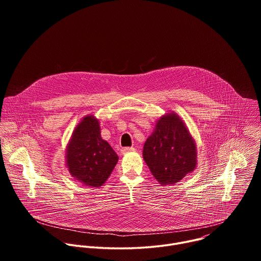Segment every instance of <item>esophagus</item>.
Wrapping results in <instances>:
<instances>
[{
	"instance_id": "esophagus-1",
	"label": "esophagus",
	"mask_w": 261,
	"mask_h": 261,
	"mask_svg": "<svg viewBox=\"0 0 261 261\" xmlns=\"http://www.w3.org/2000/svg\"><path fill=\"white\" fill-rule=\"evenodd\" d=\"M135 151V148L134 147H123L122 150H121V152H122V154H127V153H131V152H134Z\"/></svg>"
}]
</instances>
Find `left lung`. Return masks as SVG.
<instances>
[{
  "label": "left lung",
  "mask_w": 261,
  "mask_h": 261,
  "mask_svg": "<svg viewBox=\"0 0 261 261\" xmlns=\"http://www.w3.org/2000/svg\"><path fill=\"white\" fill-rule=\"evenodd\" d=\"M142 157L162 186L178 182L196 168L195 140L176 113L169 111L156 121L144 142Z\"/></svg>",
  "instance_id": "8db88e82"
}]
</instances>
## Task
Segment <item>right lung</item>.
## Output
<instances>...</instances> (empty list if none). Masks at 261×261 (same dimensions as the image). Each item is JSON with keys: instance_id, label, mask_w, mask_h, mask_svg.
<instances>
[{"instance_id": "add662e5", "label": "right lung", "mask_w": 261, "mask_h": 261, "mask_svg": "<svg viewBox=\"0 0 261 261\" xmlns=\"http://www.w3.org/2000/svg\"><path fill=\"white\" fill-rule=\"evenodd\" d=\"M119 156L102 139L100 122L93 115L84 117L74 128L66 147V167L88 187H100L117 165Z\"/></svg>"}]
</instances>
